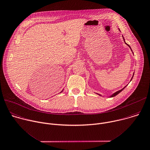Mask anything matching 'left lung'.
I'll return each mask as SVG.
<instances>
[{"mask_svg":"<svg viewBox=\"0 0 150 150\" xmlns=\"http://www.w3.org/2000/svg\"><path fill=\"white\" fill-rule=\"evenodd\" d=\"M123 39H124V38H123ZM126 44H127V43H126ZM127 45H128V44H127ZM128 46H129V47H130V48H131V47H130V46H129V45H128ZM133 76H134V75H133ZM132 78H133V76H132ZM132 78H131V80H132ZM125 87H126V86H125ZM125 87H124V88H122V89H121V90H120V91H117V92H115V93H114V94H112V95H111V96H111V97H114V96H116V95H118V93H120V92H121V91H122V90H123V89H124V88H125Z\"/></svg>","mask_w":150,"mask_h":150,"instance_id":"8db88e82","label":"left lung"}]
</instances>
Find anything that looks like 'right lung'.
Listing matches in <instances>:
<instances>
[{
	"label": "right lung",
	"instance_id": "1",
	"mask_svg": "<svg viewBox=\"0 0 150 150\" xmlns=\"http://www.w3.org/2000/svg\"><path fill=\"white\" fill-rule=\"evenodd\" d=\"M62 91H63V90H62V91H61V92H62Z\"/></svg>",
	"mask_w": 150,
	"mask_h": 150
}]
</instances>
